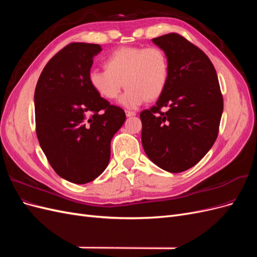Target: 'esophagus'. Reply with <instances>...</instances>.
I'll use <instances>...</instances> for the list:
<instances>
[{
    "label": "esophagus",
    "instance_id": "34e87169",
    "mask_svg": "<svg viewBox=\"0 0 257 257\" xmlns=\"http://www.w3.org/2000/svg\"><path fill=\"white\" fill-rule=\"evenodd\" d=\"M125 114H126V116H134V115H136V112H135V111L126 110V111H125Z\"/></svg>",
    "mask_w": 257,
    "mask_h": 257
}]
</instances>
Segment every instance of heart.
<instances>
[{
    "mask_svg": "<svg viewBox=\"0 0 257 257\" xmlns=\"http://www.w3.org/2000/svg\"><path fill=\"white\" fill-rule=\"evenodd\" d=\"M105 69L93 68L88 81L97 95L111 100L120 97V104L137 108L147 100L158 99L169 80V63L166 53L159 47H121L104 62Z\"/></svg>",
    "mask_w": 257,
    "mask_h": 257,
    "instance_id": "1",
    "label": "heart"
}]
</instances>
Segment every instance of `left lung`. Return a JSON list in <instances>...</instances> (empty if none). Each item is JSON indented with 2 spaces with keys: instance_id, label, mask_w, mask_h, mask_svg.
I'll return each mask as SVG.
<instances>
[{
  "instance_id": "obj_1",
  "label": "left lung",
  "mask_w": 257,
  "mask_h": 257,
  "mask_svg": "<svg viewBox=\"0 0 257 257\" xmlns=\"http://www.w3.org/2000/svg\"><path fill=\"white\" fill-rule=\"evenodd\" d=\"M166 53L169 80L150 109L141 112L142 143L155 165L181 173L196 165L219 134L223 96L211 61L177 33L153 38ZM163 106L168 111L163 113Z\"/></svg>"
}]
</instances>
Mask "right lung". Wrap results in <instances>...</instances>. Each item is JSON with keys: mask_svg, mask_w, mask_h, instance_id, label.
<instances>
[{"mask_svg": "<svg viewBox=\"0 0 257 257\" xmlns=\"http://www.w3.org/2000/svg\"><path fill=\"white\" fill-rule=\"evenodd\" d=\"M97 44L72 43L49 60L35 93L36 135L61 178L84 184L106 169L110 143L126 116L97 95L88 81Z\"/></svg>", "mask_w": 257, "mask_h": 257, "instance_id": "obj_1", "label": "right lung"}]
</instances>
